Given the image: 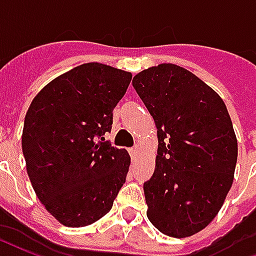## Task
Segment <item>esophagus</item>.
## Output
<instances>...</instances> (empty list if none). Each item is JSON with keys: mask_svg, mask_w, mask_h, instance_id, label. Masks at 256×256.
<instances>
[{"mask_svg": "<svg viewBox=\"0 0 256 256\" xmlns=\"http://www.w3.org/2000/svg\"><path fill=\"white\" fill-rule=\"evenodd\" d=\"M128 152H130V156H132V159H136V158H137V155H138V148H137V146H134V148H130V150H128Z\"/></svg>", "mask_w": 256, "mask_h": 256, "instance_id": "34e87169", "label": "esophagus"}]
</instances>
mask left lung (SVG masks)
<instances>
[{
	"mask_svg": "<svg viewBox=\"0 0 256 256\" xmlns=\"http://www.w3.org/2000/svg\"><path fill=\"white\" fill-rule=\"evenodd\" d=\"M133 86L158 128L154 176L144 182L148 220L163 234L198 233L222 207L237 162V140L225 102L194 74L159 64Z\"/></svg>",
	"mask_w": 256,
	"mask_h": 256,
	"instance_id": "8db88e82",
	"label": "left lung"
}]
</instances>
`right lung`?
Returning a JSON list of instances; mask_svg holds the SVG:
<instances>
[{
	"label": "right lung",
	"mask_w": 256,
	"mask_h": 256,
	"mask_svg": "<svg viewBox=\"0 0 256 256\" xmlns=\"http://www.w3.org/2000/svg\"><path fill=\"white\" fill-rule=\"evenodd\" d=\"M132 74L100 63L72 68L36 96L24 118L22 148L32 188L70 228L92 225L112 208L130 156L102 137Z\"/></svg>",
	"instance_id": "add662e5"
}]
</instances>
